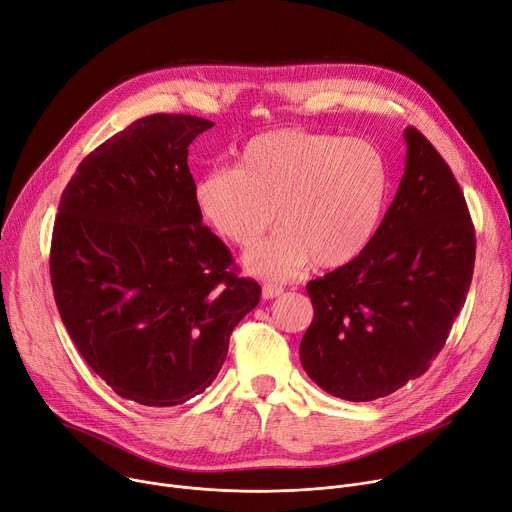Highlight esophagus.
<instances>
[{"mask_svg": "<svg viewBox=\"0 0 512 512\" xmlns=\"http://www.w3.org/2000/svg\"><path fill=\"white\" fill-rule=\"evenodd\" d=\"M261 294H263L265 300H271V298H278L280 294H284V288L278 286V284H263Z\"/></svg>", "mask_w": 512, "mask_h": 512, "instance_id": "1", "label": "esophagus"}]
</instances>
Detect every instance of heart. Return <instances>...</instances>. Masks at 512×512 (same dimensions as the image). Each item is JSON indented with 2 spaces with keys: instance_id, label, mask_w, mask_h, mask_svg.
Returning a JSON list of instances; mask_svg holds the SVG:
<instances>
[{
  "instance_id": "1",
  "label": "heart",
  "mask_w": 512,
  "mask_h": 512,
  "mask_svg": "<svg viewBox=\"0 0 512 512\" xmlns=\"http://www.w3.org/2000/svg\"><path fill=\"white\" fill-rule=\"evenodd\" d=\"M389 162L360 138L286 127L257 135L236 166H214L193 189L197 214L236 247H253L276 220L284 226L245 263L284 280L315 261L339 267L377 232L389 197Z\"/></svg>"
}]
</instances>
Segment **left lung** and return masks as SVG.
<instances>
[{"mask_svg":"<svg viewBox=\"0 0 512 512\" xmlns=\"http://www.w3.org/2000/svg\"><path fill=\"white\" fill-rule=\"evenodd\" d=\"M405 173L368 247L306 284L315 317L300 342L329 395L372 401L418 379L445 346L475 263V232L447 162L407 127Z\"/></svg>","mask_w":512,"mask_h":512,"instance_id":"1","label":"left lung"}]
</instances>
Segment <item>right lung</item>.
Instances as JSON below:
<instances>
[{
    "mask_svg": "<svg viewBox=\"0 0 512 512\" xmlns=\"http://www.w3.org/2000/svg\"><path fill=\"white\" fill-rule=\"evenodd\" d=\"M210 127L191 115L133 121L80 162L53 226L65 329L117 395L150 407L206 391L261 296L195 208L187 154Z\"/></svg>",
    "mask_w": 512,
    "mask_h": 512,
    "instance_id": "add662e5",
    "label": "right lung"
}]
</instances>
